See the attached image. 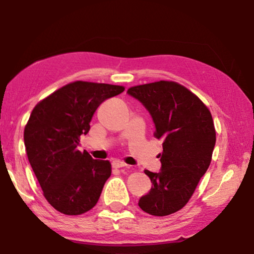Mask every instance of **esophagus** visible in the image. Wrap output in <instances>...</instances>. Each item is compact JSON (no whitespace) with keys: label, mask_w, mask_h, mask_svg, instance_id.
Here are the masks:
<instances>
[{"label":"esophagus","mask_w":254,"mask_h":254,"mask_svg":"<svg viewBox=\"0 0 254 254\" xmlns=\"http://www.w3.org/2000/svg\"><path fill=\"white\" fill-rule=\"evenodd\" d=\"M112 166L115 167V168H123V167L129 168V166H128V165H126V164L123 163V161H120V160H115V161H113Z\"/></svg>","instance_id":"34e87169"}]
</instances>
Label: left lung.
<instances>
[{
	"label": "left lung",
	"mask_w": 254,
	"mask_h": 254,
	"mask_svg": "<svg viewBox=\"0 0 254 254\" xmlns=\"http://www.w3.org/2000/svg\"><path fill=\"white\" fill-rule=\"evenodd\" d=\"M127 94L148 110L154 136L163 139L160 171H144L152 187L138 206L151 215H170L188 203L211 164L215 145L211 112L196 95L172 81L131 87Z\"/></svg>",
	"instance_id": "1"
}]
</instances>
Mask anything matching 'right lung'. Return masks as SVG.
<instances>
[{"label": "right lung", "instance_id": "obj_1", "mask_svg": "<svg viewBox=\"0 0 254 254\" xmlns=\"http://www.w3.org/2000/svg\"><path fill=\"white\" fill-rule=\"evenodd\" d=\"M125 90L115 84L75 81L33 109L24 130L28 161L49 204L66 215L93 208L111 175L108 160L78 150L98 106Z\"/></svg>", "mask_w": 254, "mask_h": 254}]
</instances>
